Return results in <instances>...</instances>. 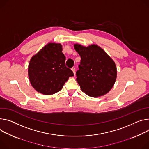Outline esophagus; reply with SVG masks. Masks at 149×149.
<instances>
[{"label":"esophagus","mask_w":149,"mask_h":149,"mask_svg":"<svg viewBox=\"0 0 149 149\" xmlns=\"http://www.w3.org/2000/svg\"><path fill=\"white\" fill-rule=\"evenodd\" d=\"M71 70L72 71V72H73L74 74L75 75V68H74V67H73V68H72L71 69Z\"/></svg>","instance_id":"34e87169"}]
</instances>
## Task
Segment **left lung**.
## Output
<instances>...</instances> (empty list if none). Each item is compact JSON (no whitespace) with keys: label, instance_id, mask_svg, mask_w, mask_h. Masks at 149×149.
<instances>
[{"label":"left lung","instance_id":"8db88e82","mask_svg":"<svg viewBox=\"0 0 149 149\" xmlns=\"http://www.w3.org/2000/svg\"><path fill=\"white\" fill-rule=\"evenodd\" d=\"M75 50L81 56L77 81L87 95L97 97L104 95L113 87L117 76L114 61L100 47H87L75 44Z\"/></svg>","mask_w":149,"mask_h":149}]
</instances>
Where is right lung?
<instances>
[{
    "label": "right lung",
    "mask_w": 149,
    "mask_h": 149,
    "mask_svg": "<svg viewBox=\"0 0 149 149\" xmlns=\"http://www.w3.org/2000/svg\"><path fill=\"white\" fill-rule=\"evenodd\" d=\"M62 45L50 43L31 59L28 73L33 88L45 95L59 91L73 72L65 65Z\"/></svg>",
    "instance_id": "1"
}]
</instances>
